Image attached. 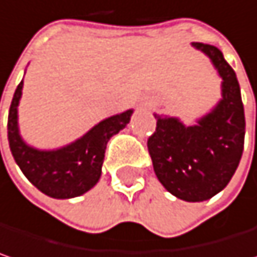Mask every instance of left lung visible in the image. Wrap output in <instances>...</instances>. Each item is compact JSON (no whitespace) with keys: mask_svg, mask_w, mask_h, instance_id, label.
Here are the masks:
<instances>
[{"mask_svg":"<svg viewBox=\"0 0 257 257\" xmlns=\"http://www.w3.org/2000/svg\"><path fill=\"white\" fill-rule=\"evenodd\" d=\"M222 78V98L196 125L185 126L178 117L159 116L147 141L153 168L162 185L185 201H204L222 191L238 168L244 149L245 119L235 72L221 51L193 42Z\"/></svg>","mask_w":257,"mask_h":257,"instance_id":"8db88e82","label":"left lung"}]
</instances>
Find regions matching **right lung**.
<instances>
[{"label":"right lung","instance_id":"right-lung-1","mask_svg":"<svg viewBox=\"0 0 257 257\" xmlns=\"http://www.w3.org/2000/svg\"><path fill=\"white\" fill-rule=\"evenodd\" d=\"M23 81L13 95L9 111V144L20 171L36 188L53 198H73L89 191L101 176L108 140L125 128L134 113L132 108L110 116L76 141L56 150H38L26 144L19 132L17 105Z\"/></svg>","mask_w":257,"mask_h":257}]
</instances>
